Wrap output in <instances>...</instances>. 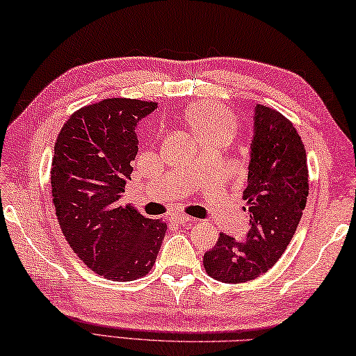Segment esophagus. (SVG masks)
<instances>
[{
	"label": "esophagus",
	"instance_id": "obj_1",
	"mask_svg": "<svg viewBox=\"0 0 356 356\" xmlns=\"http://www.w3.org/2000/svg\"><path fill=\"white\" fill-rule=\"evenodd\" d=\"M175 223H178V225H186V223H191L192 222V217L186 216V214H177V216H172V219Z\"/></svg>",
	"mask_w": 356,
	"mask_h": 356
}]
</instances>
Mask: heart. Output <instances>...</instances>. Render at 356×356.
<instances>
[{"label": "heart", "mask_w": 356, "mask_h": 356, "mask_svg": "<svg viewBox=\"0 0 356 356\" xmlns=\"http://www.w3.org/2000/svg\"><path fill=\"white\" fill-rule=\"evenodd\" d=\"M184 120L202 143L228 140L236 128V115L227 104L214 99H200L184 112Z\"/></svg>", "instance_id": "b5f03b06"}]
</instances>
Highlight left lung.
Segmentation results:
<instances>
[{"label":"left lung","instance_id":"1","mask_svg":"<svg viewBox=\"0 0 356 356\" xmlns=\"http://www.w3.org/2000/svg\"><path fill=\"white\" fill-rule=\"evenodd\" d=\"M248 181L242 194L250 217L245 239L220 233L203 266L222 283H245L266 273L288 248L307 207V152L294 124L277 109L257 104Z\"/></svg>","mask_w":356,"mask_h":356}]
</instances>
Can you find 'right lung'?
<instances>
[{
    "label": "right lung",
    "instance_id": "obj_1",
    "mask_svg": "<svg viewBox=\"0 0 356 356\" xmlns=\"http://www.w3.org/2000/svg\"><path fill=\"white\" fill-rule=\"evenodd\" d=\"M154 102L106 98L74 111L54 143L51 194L62 233L78 258L112 282L145 277L167 225L120 203L137 154V122Z\"/></svg>",
    "mask_w": 356,
    "mask_h": 356
}]
</instances>
